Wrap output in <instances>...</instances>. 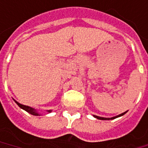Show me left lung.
I'll list each match as a JSON object with an SVG mask.
<instances>
[{"label": "left lung", "instance_id": "left-lung-1", "mask_svg": "<svg viewBox=\"0 0 148 148\" xmlns=\"http://www.w3.org/2000/svg\"><path fill=\"white\" fill-rule=\"evenodd\" d=\"M127 111H125L124 113H122V114H120V115H117V116H115V117H111V118H104V117H100V116H97V115H93L95 118H97V119H98V120H114L115 118H118V117H120V116H122V115H124L126 113Z\"/></svg>", "mask_w": 148, "mask_h": 148}]
</instances>
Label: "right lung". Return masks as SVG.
<instances>
[{
	"label": "right lung",
	"mask_w": 148,
	"mask_h": 148,
	"mask_svg": "<svg viewBox=\"0 0 148 148\" xmlns=\"http://www.w3.org/2000/svg\"><path fill=\"white\" fill-rule=\"evenodd\" d=\"M14 101L16 102V104L18 105V106H19L21 109L26 110V111H27V112H28L29 114H31V115H41L40 114H39V113H38V111H37L36 110L33 109V108H32V107L28 106H24V105L20 104V103H18V101H16L15 100H14ZM47 112H48V113H50V112H51V110H47Z\"/></svg>",
	"instance_id": "right-lung-1"
}]
</instances>
